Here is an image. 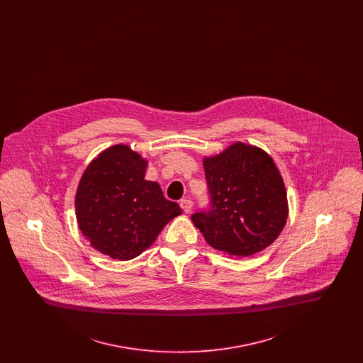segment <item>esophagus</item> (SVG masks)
<instances>
[{"label": "esophagus", "instance_id": "esophagus-1", "mask_svg": "<svg viewBox=\"0 0 363 363\" xmlns=\"http://www.w3.org/2000/svg\"><path fill=\"white\" fill-rule=\"evenodd\" d=\"M179 206H181V208H182L186 213H189L190 211H191V208H193V203H191V200H189V199H184V200H181Z\"/></svg>", "mask_w": 363, "mask_h": 363}]
</instances>
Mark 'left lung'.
Listing matches in <instances>:
<instances>
[{
    "mask_svg": "<svg viewBox=\"0 0 363 363\" xmlns=\"http://www.w3.org/2000/svg\"><path fill=\"white\" fill-rule=\"evenodd\" d=\"M209 209L191 215L206 241L230 256L247 257L268 247L287 222L289 204L274 159L261 148L234 143L204 157Z\"/></svg>",
    "mask_w": 363,
    "mask_h": 363,
    "instance_id": "8db88e82",
    "label": "left lung"
}]
</instances>
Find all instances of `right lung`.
<instances>
[{
	"label": "right lung",
	"instance_id": "right-lung-1",
	"mask_svg": "<svg viewBox=\"0 0 363 363\" xmlns=\"http://www.w3.org/2000/svg\"><path fill=\"white\" fill-rule=\"evenodd\" d=\"M147 160L117 144L96 156L76 191V219L91 246L111 259H132L182 213L157 182L144 179Z\"/></svg>",
	"mask_w": 363,
	"mask_h": 363
}]
</instances>
